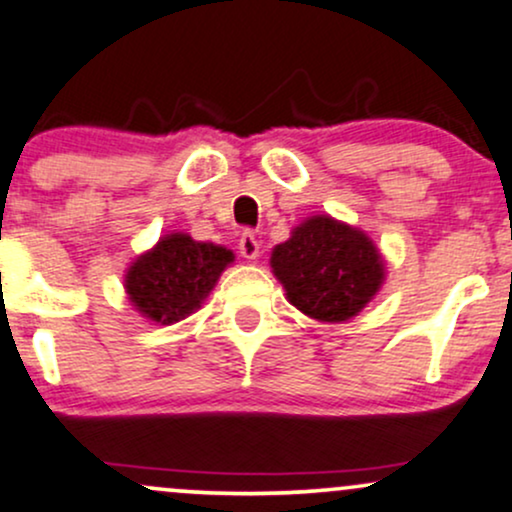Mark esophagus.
Returning a JSON list of instances; mask_svg holds the SVG:
<instances>
[{
  "label": "esophagus",
  "instance_id": "34e87169",
  "mask_svg": "<svg viewBox=\"0 0 512 512\" xmlns=\"http://www.w3.org/2000/svg\"><path fill=\"white\" fill-rule=\"evenodd\" d=\"M258 249H261V244H258L254 232H244L242 237H239V254H242L244 258L254 261V258L258 256Z\"/></svg>",
  "mask_w": 512,
  "mask_h": 512
}]
</instances>
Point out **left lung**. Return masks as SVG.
Returning a JSON list of instances; mask_svg holds the SVG:
<instances>
[{
  "mask_svg": "<svg viewBox=\"0 0 512 512\" xmlns=\"http://www.w3.org/2000/svg\"><path fill=\"white\" fill-rule=\"evenodd\" d=\"M287 299L318 321L357 316L383 282V261L364 232L316 215L278 244L270 256Z\"/></svg>",
  "mask_w": 512,
  "mask_h": 512,
  "instance_id": "1",
  "label": "left lung"
}]
</instances>
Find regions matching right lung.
I'll return each instance as SVG.
<instances>
[{"instance_id":"1","label":"right lung","mask_w":512,"mask_h":512,"mask_svg":"<svg viewBox=\"0 0 512 512\" xmlns=\"http://www.w3.org/2000/svg\"><path fill=\"white\" fill-rule=\"evenodd\" d=\"M232 261L234 254L225 246L170 234L129 268L126 292L141 314L174 323L194 314Z\"/></svg>"}]
</instances>
